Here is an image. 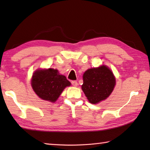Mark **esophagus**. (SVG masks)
Returning <instances> with one entry per match:
<instances>
[{"label":"esophagus","mask_w":150,"mask_h":150,"mask_svg":"<svg viewBox=\"0 0 150 150\" xmlns=\"http://www.w3.org/2000/svg\"><path fill=\"white\" fill-rule=\"evenodd\" d=\"M71 83L72 85L74 86V87H77V85H78V83L76 81H71Z\"/></svg>","instance_id":"esophagus-1"}]
</instances>
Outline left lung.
Returning a JSON list of instances; mask_svg holds the SVG:
<instances>
[{
  "instance_id": "1",
  "label": "left lung",
  "mask_w": 150,
  "mask_h": 150,
  "mask_svg": "<svg viewBox=\"0 0 150 150\" xmlns=\"http://www.w3.org/2000/svg\"><path fill=\"white\" fill-rule=\"evenodd\" d=\"M83 78L81 88L92 104L105 100L112 92L116 83L112 72L105 65L87 70Z\"/></svg>"
}]
</instances>
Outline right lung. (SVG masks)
<instances>
[{"label": "right lung", "instance_id": "obj_1", "mask_svg": "<svg viewBox=\"0 0 150 150\" xmlns=\"http://www.w3.org/2000/svg\"><path fill=\"white\" fill-rule=\"evenodd\" d=\"M32 87L34 92L42 99L55 102L63 89L71 85L65 76L59 75L57 69L37 70L32 79Z\"/></svg>", "mask_w": 150, "mask_h": 150}]
</instances>
